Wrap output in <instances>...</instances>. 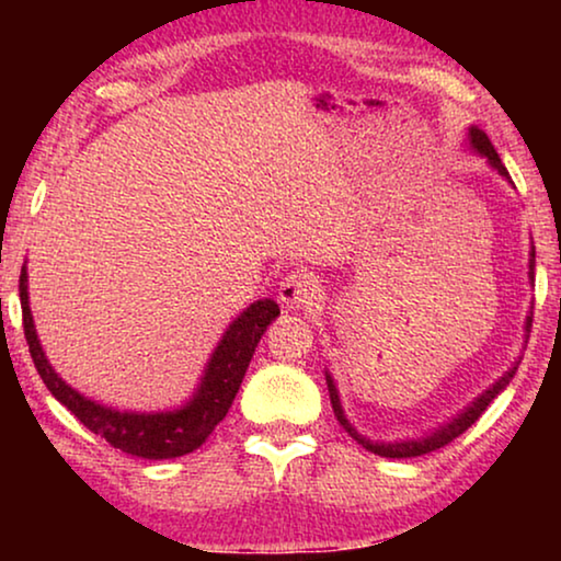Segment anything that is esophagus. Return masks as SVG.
I'll list each match as a JSON object with an SVG mask.
<instances>
[{
  "label": "esophagus",
  "instance_id": "34e87169",
  "mask_svg": "<svg viewBox=\"0 0 561 561\" xmlns=\"http://www.w3.org/2000/svg\"><path fill=\"white\" fill-rule=\"evenodd\" d=\"M278 298L286 306H290V309L309 306L319 298V280L309 273H290L280 280Z\"/></svg>",
  "mask_w": 561,
  "mask_h": 561
}]
</instances>
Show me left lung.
Returning <instances> with one entry per match:
<instances>
[{"mask_svg":"<svg viewBox=\"0 0 561 561\" xmlns=\"http://www.w3.org/2000/svg\"><path fill=\"white\" fill-rule=\"evenodd\" d=\"M470 145H472V150H478V152H482V156H485L488 160H490V165L495 168L497 173L501 175H505V179H508V171H505V165H503V160H501V156H497L495 152V148H493V142L488 140V135L482 133V129H478V127H472L470 129ZM534 252H531V278H534ZM531 324H534V313L531 317L526 319V336H528V332H531ZM520 363V359H518ZM518 363L511 367L508 373L503 375L501 380L495 382L493 388H488L485 393H482L478 401H474L470 409L467 411H462L459 413L457 419H451L447 426H442V428H436V432L432 434V436H424V439H416V442H393V444H378V442H370V439H365L363 434H357L355 432V426L350 424L347 419H344V411H342V403H340V396H336V388H334V380L329 378L327 375V386H329V398H332V409H334V416H336V421H340V424L347 428V434L352 436V439H355L357 444H363V447L367 449V451H373V455H380V457H390V459H405V457H421V455H428V451H434V449H442V447H447L449 442H455L459 434H465L467 428H470L474 421H478L480 416H482V411L488 409L490 405V401H493V398L501 393V390L508 386V382L513 380V375H516V370H518Z\"/></svg>","mask_w":561,"mask_h":561,"instance_id":"1","label":"left lung"}]
</instances>
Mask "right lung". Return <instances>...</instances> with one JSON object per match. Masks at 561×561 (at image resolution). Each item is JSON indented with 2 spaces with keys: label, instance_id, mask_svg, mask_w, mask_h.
<instances>
[{
  "label": "right lung",
  "instance_id": "add662e5",
  "mask_svg": "<svg viewBox=\"0 0 561 561\" xmlns=\"http://www.w3.org/2000/svg\"><path fill=\"white\" fill-rule=\"evenodd\" d=\"M20 304H22V327H25V340L30 347V357L41 373V378L53 396L81 421L89 432H94L112 444L114 449L127 451L133 457L145 459H173L183 457L188 451L202 447L209 439V434L217 428L221 419L227 416L237 390L242 386L244 373L260 336L271 321L278 317V304L271 298L255 301L240 319L232 321L227 334L221 336L219 347L206 365V375L198 386L191 403L181 411L168 413H122L104 409L81 393H76L71 386L53 373V367L43 355L41 342H37L33 313L27 304V271L22 265L20 273Z\"/></svg>",
  "mask_w": 561,
  "mask_h": 561
}]
</instances>
